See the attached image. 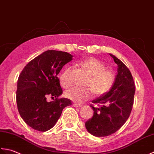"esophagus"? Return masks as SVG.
Here are the masks:
<instances>
[{"mask_svg":"<svg viewBox=\"0 0 154 154\" xmlns=\"http://www.w3.org/2000/svg\"><path fill=\"white\" fill-rule=\"evenodd\" d=\"M73 106H74L75 108H80L82 106L80 104H78V103H74Z\"/></svg>","mask_w":154,"mask_h":154,"instance_id":"obj_1","label":"esophagus"}]
</instances>
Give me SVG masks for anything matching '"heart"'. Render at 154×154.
<instances>
[{
  "label": "heart",
  "mask_w": 154,
  "mask_h": 154,
  "mask_svg": "<svg viewBox=\"0 0 154 154\" xmlns=\"http://www.w3.org/2000/svg\"><path fill=\"white\" fill-rule=\"evenodd\" d=\"M78 64L90 74L86 82V86L90 88L74 87L66 92V98L81 103L92 98L93 91L95 95L102 96L112 89L115 82V75L113 72L105 70L106 66L103 62L96 58H90L80 61ZM71 70V68L67 67L60 76L61 86L65 88L72 84Z\"/></svg>",
  "instance_id": "obj_1"
}]
</instances>
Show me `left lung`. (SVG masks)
I'll return each instance as SVG.
<instances>
[{
    "mask_svg": "<svg viewBox=\"0 0 154 154\" xmlns=\"http://www.w3.org/2000/svg\"><path fill=\"white\" fill-rule=\"evenodd\" d=\"M118 65L114 86L108 93L94 100L90 104L94 115L86 122L88 131L96 137H105L117 131L129 118L135 94L132 75L120 60L109 54Z\"/></svg>",
    "mask_w": 154,
    "mask_h": 154,
    "instance_id": "left-lung-1",
    "label": "left lung"
}]
</instances>
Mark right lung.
Segmentation results:
<instances>
[{
    "mask_svg": "<svg viewBox=\"0 0 154 154\" xmlns=\"http://www.w3.org/2000/svg\"><path fill=\"white\" fill-rule=\"evenodd\" d=\"M72 55L58 51H47L29 62L17 82V103L21 118L28 125L40 131L49 130L60 117L71 100L58 97L62 94L57 77ZM51 97L52 102H47Z\"/></svg>",
    "mask_w": 154,
    "mask_h": 154,
    "instance_id": "right-lung-1",
    "label": "right lung"
}]
</instances>
